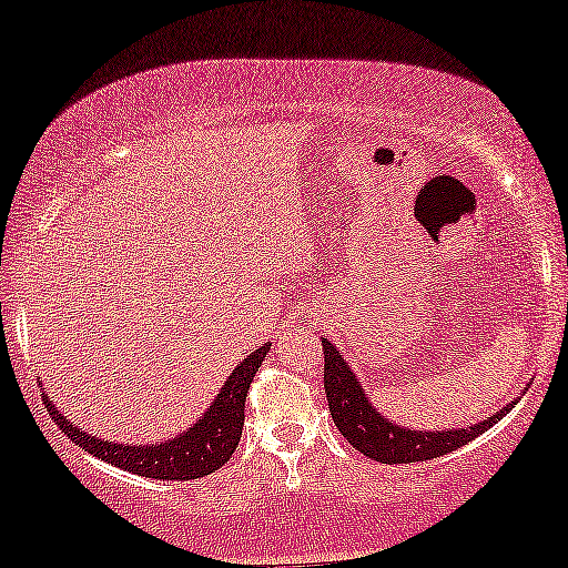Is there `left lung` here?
I'll use <instances>...</instances> for the list:
<instances>
[{"label": "left lung", "instance_id": "8db88e82", "mask_svg": "<svg viewBox=\"0 0 568 568\" xmlns=\"http://www.w3.org/2000/svg\"><path fill=\"white\" fill-rule=\"evenodd\" d=\"M323 349L325 397H328L334 425L352 443V448H357L368 459L382 462V465H408V462H427L438 459L443 454H452L456 448L467 446L473 438H478V435H484L486 429H491L515 406L513 400L510 406L467 429H448V433H440V429L438 433L403 429L384 419L379 410L371 406L352 368L344 363V357L338 355V349L328 338L323 342Z\"/></svg>", "mask_w": 568, "mask_h": 568}]
</instances>
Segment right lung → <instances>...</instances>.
<instances>
[{"mask_svg":"<svg viewBox=\"0 0 568 568\" xmlns=\"http://www.w3.org/2000/svg\"><path fill=\"white\" fill-rule=\"evenodd\" d=\"M266 352H270V344L258 347L234 368V374L221 387L213 406L205 410V416H202L197 425L189 427V433L181 435V438L158 443V446H122V443L98 440L93 435L77 429L69 419H63L53 403L44 395L42 397L50 416L67 433V438H71V443H77L88 454L98 456V459L109 462V465L158 480L205 478V475L216 473L221 465L232 459L234 448L243 438L245 397L247 389H251L253 376L262 368Z\"/></svg>","mask_w":568,"mask_h":568,"instance_id":"right-lung-1","label":"right lung"}]
</instances>
